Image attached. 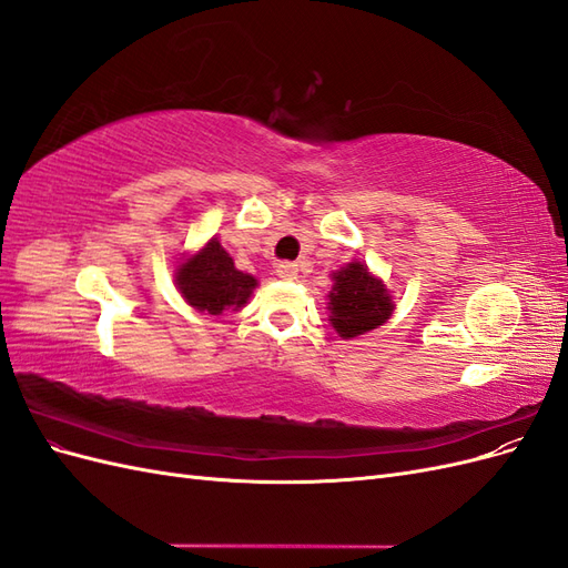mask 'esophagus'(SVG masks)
<instances>
[{
    "label": "esophagus",
    "mask_w": 568,
    "mask_h": 568,
    "mask_svg": "<svg viewBox=\"0 0 568 568\" xmlns=\"http://www.w3.org/2000/svg\"><path fill=\"white\" fill-rule=\"evenodd\" d=\"M277 277H282V280H296L298 277V265L296 263H280L277 265Z\"/></svg>",
    "instance_id": "esophagus-1"
}]
</instances>
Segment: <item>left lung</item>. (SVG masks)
Returning a JSON list of instances; mask_svg holds the SVG:
<instances>
[{"label": "left lung", "mask_w": 568, "mask_h": 568, "mask_svg": "<svg viewBox=\"0 0 568 568\" xmlns=\"http://www.w3.org/2000/svg\"><path fill=\"white\" fill-rule=\"evenodd\" d=\"M334 286L329 294L332 326L343 338H355L382 326L390 313L393 303L386 286L372 277L367 265L348 263L332 274Z\"/></svg>", "instance_id": "8db88e82"}]
</instances>
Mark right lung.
Segmentation results:
<instances>
[{
    "label": "right lung",
    "mask_w": 568,
    "mask_h": 568,
    "mask_svg": "<svg viewBox=\"0 0 568 568\" xmlns=\"http://www.w3.org/2000/svg\"><path fill=\"white\" fill-rule=\"evenodd\" d=\"M175 280L184 301L205 315H220L227 307H242L257 284L251 274L234 267L230 253L220 246L217 239H211L194 257H186Z\"/></svg>",
    "instance_id": "add662e5"
}]
</instances>
